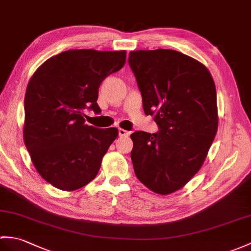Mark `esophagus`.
Masks as SVG:
<instances>
[{"label":"esophagus","mask_w":251,"mask_h":251,"mask_svg":"<svg viewBox=\"0 0 251 251\" xmlns=\"http://www.w3.org/2000/svg\"><path fill=\"white\" fill-rule=\"evenodd\" d=\"M129 133H130L129 131L123 129V128H120V129H119L120 137H128V136H129Z\"/></svg>","instance_id":"esophagus-1"}]
</instances>
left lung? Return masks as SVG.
<instances>
[{
	"mask_svg": "<svg viewBox=\"0 0 251 251\" xmlns=\"http://www.w3.org/2000/svg\"><path fill=\"white\" fill-rule=\"evenodd\" d=\"M128 62L160 129L130 135L133 170L150 190L170 195L200 170L216 136V87L205 65L176 50L130 51Z\"/></svg>",
	"mask_w": 251,
	"mask_h": 251,
	"instance_id": "left-lung-1",
	"label": "left lung"
}]
</instances>
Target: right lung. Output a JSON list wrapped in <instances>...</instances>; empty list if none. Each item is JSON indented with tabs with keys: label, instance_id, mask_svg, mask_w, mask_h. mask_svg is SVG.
Segmentation results:
<instances>
[{
	"label": "right lung",
	"instance_id": "add662e5",
	"mask_svg": "<svg viewBox=\"0 0 251 251\" xmlns=\"http://www.w3.org/2000/svg\"><path fill=\"white\" fill-rule=\"evenodd\" d=\"M125 63V50H67L44 62L28 81L23 140L36 171L55 188L77 190L96 177L119 130L86 125L84 110L100 112L99 85Z\"/></svg>",
	"mask_w": 251,
	"mask_h": 251
}]
</instances>
